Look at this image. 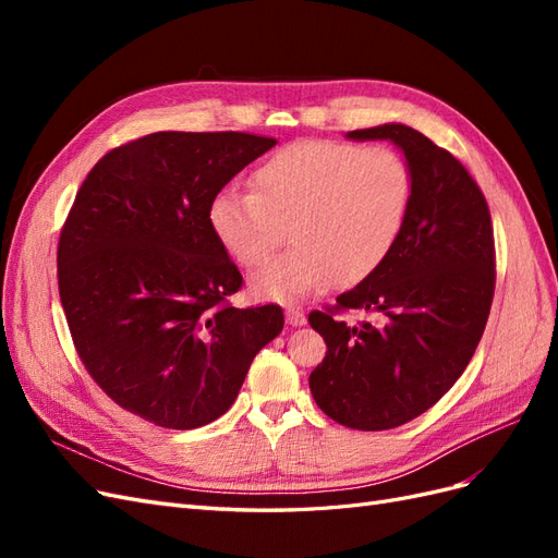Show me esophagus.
<instances>
[{
    "label": "esophagus",
    "instance_id": "34e87169",
    "mask_svg": "<svg viewBox=\"0 0 558 558\" xmlns=\"http://www.w3.org/2000/svg\"><path fill=\"white\" fill-rule=\"evenodd\" d=\"M305 312H302L300 307H295V305H289L286 307V324H291V326H302L305 324Z\"/></svg>",
    "mask_w": 558,
    "mask_h": 558
}]
</instances>
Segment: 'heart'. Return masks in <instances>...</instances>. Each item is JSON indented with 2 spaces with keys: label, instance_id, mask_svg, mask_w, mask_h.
I'll use <instances>...</instances> for the list:
<instances>
[{
  "label": "heart",
  "instance_id": "1",
  "mask_svg": "<svg viewBox=\"0 0 558 558\" xmlns=\"http://www.w3.org/2000/svg\"><path fill=\"white\" fill-rule=\"evenodd\" d=\"M251 183L253 193H214L207 221L242 267L260 265L286 226L291 246L251 277L253 293L272 300L367 279L391 256L414 193L412 167L396 148L330 140L275 150Z\"/></svg>",
  "mask_w": 558,
  "mask_h": 558
}]
</instances>
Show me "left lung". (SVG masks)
I'll return each instance as SVG.
<instances>
[{
    "label": "left lung",
    "mask_w": 558,
    "mask_h": 558,
    "mask_svg": "<svg viewBox=\"0 0 558 558\" xmlns=\"http://www.w3.org/2000/svg\"><path fill=\"white\" fill-rule=\"evenodd\" d=\"M347 137L393 142L414 193L391 256L335 307L310 314L328 347L310 388L337 424L388 430L430 410L475 353L496 289L494 226L475 179L426 134L386 123ZM349 308L377 311L380 324L347 327Z\"/></svg>",
    "instance_id": "left-lung-1"
}]
</instances>
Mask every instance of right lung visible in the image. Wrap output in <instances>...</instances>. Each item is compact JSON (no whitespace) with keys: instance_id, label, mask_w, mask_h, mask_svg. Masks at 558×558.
<instances>
[{"instance_id":"right-lung-1","label":"right lung","mask_w":558,"mask_h":558,"mask_svg":"<svg viewBox=\"0 0 558 558\" xmlns=\"http://www.w3.org/2000/svg\"><path fill=\"white\" fill-rule=\"evenodd\" d=\"M277 144L246 132H154L97 160L58 242L81 363L123 410L191 430L226 414L279 305L238 310L242 275L207 221L214 193Z\"/></svg>"}]
</instances>
